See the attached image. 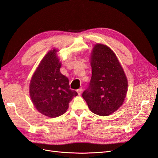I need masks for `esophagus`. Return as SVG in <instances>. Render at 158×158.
<instances>
[{"mask_svg":"<svg viewBox=\"0 0 158 158\" xmlns=\"http://www.w3.org/2000/svg\"><path fill=\"white\" fill-rule=\"evenodd\" d=\"M82 88H79L77 89V92L78 94V95H80L81 94H82Z\"/></svg>","mask_w":158,"mask_h":158,"instance_id":"esophagus-1","label":"esophagus"}]
</instances>
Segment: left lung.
Returning a JSON list of instances; mask_svg holds the SVG:
<instances>
[{"label": "left lung", "instance_id": "8db88e82", "mask_svg": "<svg viewBox=\"0 0 158 158\" xmlns=\"http://www.w3.org/2000/svg\"><path fill=\"white\" fill-rule=\"evenodd\" d=\"M92 78L82 94L94 113L107 116L123 103L128 90L126 75L115 54L109 47L96 44L91 55Z\"/></svg>", "mask_w": 158, "mask_h": 158}]
</instances>
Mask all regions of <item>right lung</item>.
I'll list each match as a JSON object with an SVG mask.
<instances>
[{
  "mask_svg": "<svg viewBox=\"0 0 158 158\" xmlns=\"http://www.w3.org/2000/svg\"><path fill=\"white\" fill-rule=\"evenodd\" d=\"M57 50L49 51L33 74L30 85L33 104L41 114L51 118L64 114L70 102L78 95L70 89L68 78L60 72Z\"/></svg>",
  "mask_w": 158,
  "mask_h": 158,
  "instance_id": "obj_1",
  "label": "right lung"
}]
</instances>
